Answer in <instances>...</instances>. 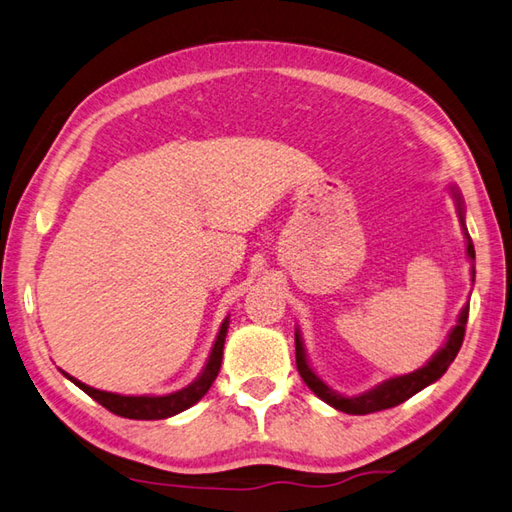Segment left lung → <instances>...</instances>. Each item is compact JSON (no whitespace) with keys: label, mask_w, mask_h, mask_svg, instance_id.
Returning <instances> with one entry per match:
<instances>
[{"label":"left lung","mask_w":512,"mask_h":512,"mask_svg":"<svg viewBox=\"0 0 512 512\" xmlns=\"http://www.w3.org/2000/svg\"><path fill=\"white\" fill-rule=\"evenodd\" d=\"M453 195L457 199V208H459V219H462V228H464V235H466V253L470 259H475V246H473V239H470L466 224H464V208H462V197H459L457 190L453 188ZM473 282H475V266H473ZM466 322H468V306L459 313L457 319V326L450 330L448 335V342L444 344V348L439 350V353L430 359V362L415 370V373H408L402 377H393L388 379V382L379 384L377 388L368 390L364 395H357V397H344L335 393V390H330L322 379L315 375V370L308 366V359L304 353V344L302 339H299V333H295V359H297V370L302 379L306 382V386L313 390V393L324 399L326 404H330L337 410H342V413L348 415H368V413H377V410H384V408H393L397 404L406 402L408 397H413L419 390L426 388L428 384L437 382L439 377H442L448 366L455 362V357L459 353V348H462L464 342V335H466Z\"/></svg>","instance_id":"obj_1"}]
</instances>
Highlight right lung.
<instances>
[{
  "instance_id": "right-lung-1",
  "label": "right lung",
  "mask_w": 512,
  "mask_h": 512,
  "mask_svg": "<svg viewBox=\"0 0 512 512\" xmlns=\"http://www.w3.org/2000/svg\"><path fill=\"white\" fill-rule=\"evenodd\" d=\"M226 333H228V317L224 319L222 328H219V335L215 339L213 350H210L208 364L202 370V375H199L190 386L177 390V393L164 395V397H148V395L126 397V395H115V393H106V390L90 388L84 382H79V379L70 377L68 373H64V375L75 386L82 388L86 395L93 397L97 404H102L104 408L110 410V413H115L119 417H126V419H166V417H173L177 413H182V410L190 408L193 404H197L199 399H202L208 393V388L213 386L215 377L219 373V366H222Z\"/></svg>"
}]
</instances>
